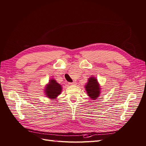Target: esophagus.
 I'll use <instances>...</instances> for the list:
<instances>
[{
  "label": "esophagus",
  "instance_id": "34e87169",
  "mask_svg": "<svg viewBox=\"0 0 146 146\" xmlns=\"http://www.w3.org/2000/svg\"><path fill=\"white\" fill-rule=\"evenodd\" d=\"M68 84H69L70 85H74V84H76V83H75V82H73V83H69Z\"/></svg>",
  "mask_w": 146,
  "mask_h": 146
}]
</instances>
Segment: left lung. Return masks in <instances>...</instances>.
Returning a JSON list of instances; mask_svg holds the SVG:
<instances>
[{"label": "left lung", "mask_w": 146, "mask_h": 146, "mask_svg": "<svg viewBox=\"0 0 146 146\" xmlns=\"http://www.w3.org/2000/svg\"><path fill=\"white\" fill-rule=\"evenodd\" d=\"M85 89L88 96L92 100L98 99L101 92L100 84L96 77L91 76L85 85Z\"/></svg>", "instance_id": "1"}]
</instances>
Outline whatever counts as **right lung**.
Listing matches in <instances>:
<instances>
[{
    "label": "right lung",
    "mask_w": 146,
    "mask_h": 146,
    "mask_svg": "<svg viewBox=\"0 0 146 146\" xmlns=\"http://www.w3.org/2000/svg\"><path fill=\"white\" fill-rule=\"evenodd\" d=\"M44 93L47 98L50 99H55L57 97L61 94L62 91V85L56 81L54 79H51L48 81L44 88Z\"/></svg>",
    "instance_id": "obj_1"
}]
</instances>
